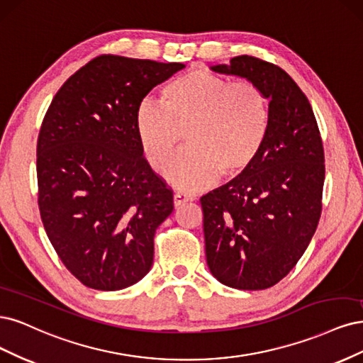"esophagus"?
<instances>
[{"instance_id": "obj_1", "label": "esophagus", "mask_w": 363, "mask_h": 363, "mask_svg": "<svg viewBox=\"0 0 363 363\" xmlns=\"http://www.w3.org/2000/svg\"><path fill=\"white\" fill-rule=\"evenodd\" d=\"M193 196H190V194H186V193H181V191H178L177 194H174V197H173V202H174V206H181L182 203H186V202H191L193 201Z\"/></svg>"}]
</instances>
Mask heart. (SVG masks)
Listing matches in <instances>:
<instances>
[{
  "instance_id": "obj_1",
  "label": "heart",
  "mask_w": 363,
  "mask_h": 363,
  "mask_svg": "<svg viewBox=\"0 0 363 363\" xmlns=\"http://www.w3.org/2000/svg\"><path fill=\"white\" fill-rule=\"evenodd\" d=\"M161 105L143 101L135 130L155 172H164L185 135L186 149L169 178L181 190L233 179L258 160L270 131V102L252 81H235L206 69H190L162 89Z\"/></svg>"
}]
</instances>
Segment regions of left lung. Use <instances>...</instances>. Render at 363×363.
Wrapping results in <instances>:
<instances>
[{
	"label": "left lung",
	"mask_w": 363,
	"mask_h": 363,
	"mask_svg": "<svg viewBox=\"0 0 363 363\" xmlns=\"http://www.w3.org/2000/svg\"><path fill=\"white\" fill-rule=\"evenodd\" d=\"M211 69L264 90L270 131L247 172L201 197L206 264L230 288L265 289L296 267L318 226L321 135L306 95L284 69L252 55Z\"/></svg>",
	"instance_id": "left-lung-1"
}]
</instances>
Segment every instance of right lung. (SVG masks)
<instances>
[{"label": "right lung", "instance_id": "1", "mask_svg": "<svg viewBox=\"0 0 363 363\" xmlns=\"http://www.w3.org/2000/svg\"><path fill=\"white\" fill-rule=\"evenodd\" d=\"M182 63L105 54L69 77L38 138L42 223L81 284L118 291L154 262L157 228L173 211V191L150 169L135 114Z\"/></svg>", "mask_w": 363, "mask_h": 363}]
</instances>
